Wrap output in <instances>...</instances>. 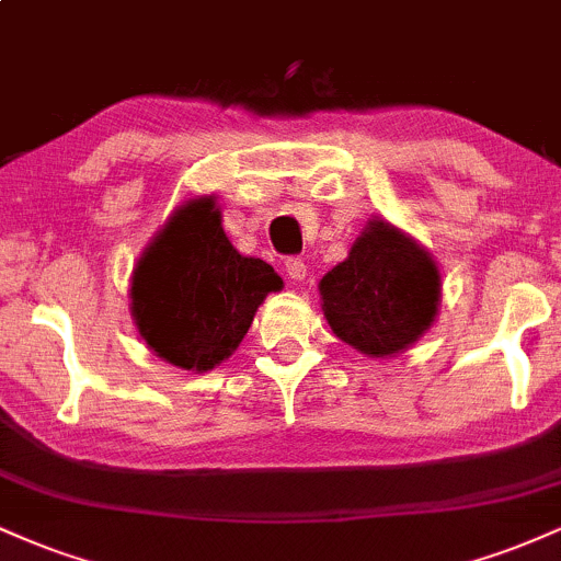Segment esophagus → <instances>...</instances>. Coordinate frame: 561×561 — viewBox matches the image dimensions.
<instances>
[{
	"mask_svg": "<svg viewBox=\"0 0 561 561\" xmlns=\"http://www.w3.org/2000/svg\"><path fill=\"white\" fill-rule=\"evenodd\" d=\"M285 272H287V276H289V279H293V282H302V279H306L308 266H306V263H302L300 259H287Z\"/></svg>",
	"mask_w": 561,
	"mask_h": 561,
	"instance_id": "esophagus-1",
	"label": "esophagus"
}]
</instances>
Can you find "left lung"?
<instances>
[{
  "label": "left lung",
  "mask_w": 561,
  "mask_h": 561,
  "mask_svg": "<svg viewBox=\"0 0 561 561\" xmlns=\"http://www.w3.org/2000/svg\"><path fill=\"white\" fill-rule=\"evenodd\" d=\"M440 268L430 250L392 227L369 218L343 263L319 282L321 311L343 343L369 358L409 351L440 308Z\"/></svg>",
  "instance_id": "1"
}]
</instances>
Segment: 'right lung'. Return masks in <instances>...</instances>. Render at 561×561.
I'll list each match as a JSON object with an SVG mask.
<instances>
[{
	"label": "right lung",
	"instance_id": "obj_1",
	"mask_svg": "<svg viewBox=\"0 0 561 561\" xmlns=\"http://www.w3.org/2000/svg\"><path fill=\"white\" fill-rule=\"evenodd\" d=\"M285 287L266 261L242 255L216 195L184 199L131 272V319L158 358L203 371L227 362L268 293Z\"/></svg>",
	"mask_w": 561,
	"mask_h": 561
}]
</instances>
